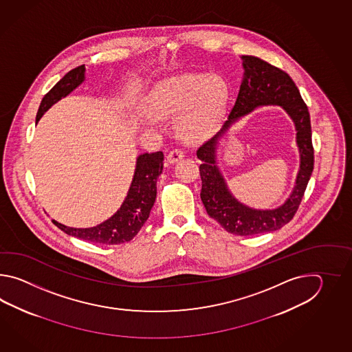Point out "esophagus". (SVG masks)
I'll return each instance as SVG.
<instances>
[{
	"instance_id": "34e87169",
	"label": "esophagus",
	"mask_w": 352,
	"mask_h": 352,
	"mask_svg": "<svg viewBox=\"0 0 352 352\" xmlns=\"http://www.w3.org/2000/svg\"><path fill=\"white\" fill-rule=\"evenodd\" d=\"M184 158V151L181 150H173L168 155H167V161H168V164H176V162H179V160H182Z\"/></svg>"
}]
</instances>
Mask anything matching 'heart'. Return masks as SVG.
Returning <instances> with one entry per match:
<instances>
[{
	"mask_svg": "<svg viewBox=\"0 0 352 352\" xmlns=\"http://www.w3.org/2000/svg\"><path fill=\"white\" fill-rule=\"evenodd\" d=\"M229 100V88L215 75L184 74L157 82L144 100V109L156 118H176L187 141H199L217 131Z\"/></svg>",
	"mask_w": 352,
	"mask_h": 352,
	"instance_id": "1",
	"label": "heart"
}]
</instances>
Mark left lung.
I'll list each match as a JSON object with an SVG mask.
<instances>
[{"label": "left lung", "mask_w": 352, "mask_h": 352, "mask_svg": "<svg viewBox=\"0 0 352 352\" xmlns=\"http://www.w3.org/2000/svg\"><path fill=\"white\" fill-rule=\"evenodd\" d=\"M243 80L239 94L223 128L197 150L201 160V200L210 217L226 232L240 236L274 232L292 220L314 171V147L311 120L306 103L289 75L270 63L252 55L240 56ZM263 104L282 106L298 131L300 170L296 185L289 199L276 210H254L239 202L228 190L217 166V144L232 124L241 116Z\"/></svg>", "instance_id": "8db88e82"}]
</instances>
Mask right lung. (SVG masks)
<instances>
[{
  "instance_id": "add662e5",
  "label": "right lung",
  "mask_w": 352,
  "mask_h": 352,
  "mask_svg": "<svg viewBox=\"0 0 352 352\" xmlns=\"http://www.w3.org/2000/svg\"><path fill=\"white\" fill-rule=\"evenodd\" d=\"M85 80V67H75L64 75L43 98L36 116V124L43 114L61 98L67 97ZM164 170V153H143L135 161V175L127 196L120 209L103 223L93 228H70L53 220L60 230L79 239L97 244L114 245L133 239L150 217L157 195V177Z\"/></svg>"
}]
</instances>
